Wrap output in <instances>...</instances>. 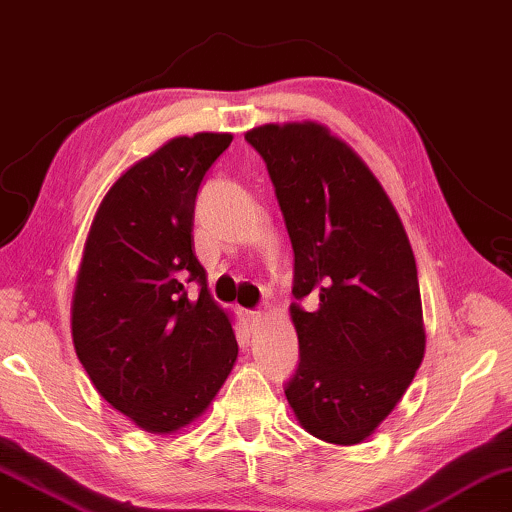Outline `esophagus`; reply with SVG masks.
I'll return each instance as SVG.
<instances>
[{"label":"esophagus","mask_w":512,"mask_h":512,"mask_svg":"<svg viewBox=\"0 0 512 512\" xmlns=\"http://www.w3.org/2000/svg\"><path fill=\"white\" fill-rule=\"evenodd\" d=\"M243 317H246V322L253 326V329H257L259 324H264V319H266L262 310H246V312H243Z\"/></svg>","instance_id":"esophagus-1"}]
</instances>
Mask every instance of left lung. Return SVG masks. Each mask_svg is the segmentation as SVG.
Masks as SVG:
<instances>
[{
    "mask_svg": "<svg viewBox=\"0 0 512 512\" xmlns=\"http://www.w3.org/2000/svg\"><path fill=\"white\" fill-rule=\"evenodd\" d=\"M264 158L294 248L289 305L301 363L285 388L312 437L361 444L425 356L421 287L404 225L361 156L317 121L246 133Z\"/></svg>",
    "mask_w": 512,
    "mask_h": 512,
    "instance_id": "8db88e82",
    "label": "left lung"
}]
</instances>
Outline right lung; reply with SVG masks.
Returning a JSON list of instances; mask_svg holds the SVG:
<instances>
[{
	"label": "right lung",
	"mask_w": 512,
	"mask_h": 512,
	"mask_svg": "<svg viewBox=\"0 0 512 512\" xmlns=\"http://www.w3.org/2000/svg\"><path fill=\"white\" fill-rule=\"evenodd\" d=\"M230 133L172 137L121 174L91 220L71 301L73 347L91 384L151 434L197 421L239 345L197 262V188ZM201 294L187 296V282Z\"/></svg>",
	"instance_id": "right-lung-1"
}]
</instances>
